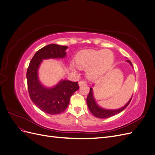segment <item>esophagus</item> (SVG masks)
<instances>
[{"label":"esophagus","mask_w":155,"mask_h":155,"mask_svg":"<svg viewBox=\"0 0 155 155\" xmlns=\"http://www.w3.org/2000/svg\"><path fill=\"white\" fill-rule=\"evenodd\" d=\"M86 83H86L85 81L82 80V81H79V86H81V85H85Z\"/></svg>","instance_id":"34e87169"}]
</instances>
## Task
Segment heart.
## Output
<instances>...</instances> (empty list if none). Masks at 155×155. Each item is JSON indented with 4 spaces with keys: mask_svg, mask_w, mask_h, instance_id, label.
Listing matches in <instances>:
<instances>
[{
    "mask_svg": "<svg viewBox=\"0 0 155 155\" xmlns=\"http://www.w3.org/2000/svg\"><path fill=\"white\" fill-rule=\"evenodd\" d=\"M76 61L79 66L88 68V77L96 78L111 66L114 61V54L108 49L81 51L76 56ZM72 67H75L73 63Z\"/></svg>",
    "mask_w": 155,
    "mask_h": 155,
    "instance_id": "heart-1",
    "label": "heart"
}]
</instances>
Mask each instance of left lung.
I'll use <instances>...</instances> for the list:
<instances>
[{
  "label": "left lung",
  "mask_w": 155,
  "mask_h": 155,
  "mask_svg": "<svg viewBox=\"0 0 155 155\" xmlns=\"http://www.w3.org/2000/svg\"><path fill=\"white\" fill-rule=\"evenodd\" d=\"M127 61L129 62L133 66V64L131 63L130 60H127ZM131 99H132V97H131L130 100L127 103V104L125 106L120 108V109H116V110L105 109L97 105L93 96L92 88H90V91H89L88 95L87 96V105L89 110H90L91 113L94 116L99 118H109V117H111L112 116H114L117 114L120 113V112H121V111H123L125 108L129 105V103L131 101Z\"/></svg>",
  "instance_id": "obj_1"
}]
</instances>
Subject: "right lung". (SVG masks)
I'll use <instances>...</instances> for the list:
<instances>
[{
  "label": "right lung",
  "mask_w": 155,
  "mask_h": 155,
  "mask_svg": "<svg viewBox=\"0 0 155 155\" xmlns=\"http://www.w3.org/2000/svg\"><path fill=\"white\" fill-rule=\"evenodd\" d=\"M67 46L50 44L39 50L30 61L26 72L29 95L33 103L46 113L58 114L67 109L70 97L78 91V82L61 81L55 87L47 88L43 86L38 79L37 71L43 59L63 58L66 55Z\"/></svg>",
  "instance_id": "obj_1"
}]
</instances>
